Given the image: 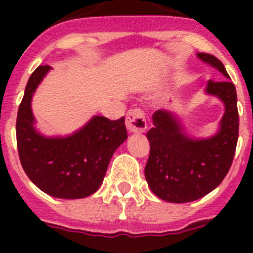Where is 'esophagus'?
Wrapping results in <instances>:
<instances>
[{
	"label": "esophagus",
	"instance_id": "34e87169",
	"mask_svg": "<svg viewBox=\"0 0 253 253\" xmlns=\"http://www.w3.org/2000/svg\"><path fill=\"white\" fill-rule=\"evenodd\" d=\"M126 128L131 133H143L147 129V120L140 109H131L126 114Z\"/></svg>",
	"mask_w": 253,
	"mask_h": 253
}]
</instances>
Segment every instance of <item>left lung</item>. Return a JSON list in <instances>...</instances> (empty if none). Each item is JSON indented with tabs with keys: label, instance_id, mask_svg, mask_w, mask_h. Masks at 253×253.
Returning a JSON list of instances; mask_svg holds the SVG:
<instances>
[{
	"label": "left lung",
	"instance_id": "1",
	"mask_svg": "<svg viewBox=\"0 0 253 253\" xmlns=\"http://www.w3.org/2000/svg\"><path fill=\"white\" fill-rule=\"evenodd\" d=\"M196 57L218 69L223 81H209L205 93L224 105L219 128L209 138L187 134L181 119L169 110L153 114V128L147 133L149 158L144 175L152 193L165 202L189 203L213 191L231 169L238 140V110L236 87L216 57L198 53Z\"/></svg>",
	"mask_w": 253,
	"mask_h": 253
}]
</instances>
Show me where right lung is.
Returning a JSON list of instances; mask_svg holds the SVG:
<instances>
[{
	"instance_id": "add662e5",
	"label": "right lung",
	"mask_w": 253,
	"mask_h": 253,
	"mask_svg": "<svg viewBox=\"0 0 253 253\" xmlns=\"http://www.w3.org/2000/svg\"><path fill=\"white\" fill-rule=\"evenodd\" d=\"M50 66L29 78L17 111L16 139L21 166L42 191L59 199H82L99 190L114 152L128 138L125 119L92 116L75 133L48 137L35 126L31 100Z\"/></svg>"
}]
</instances>
